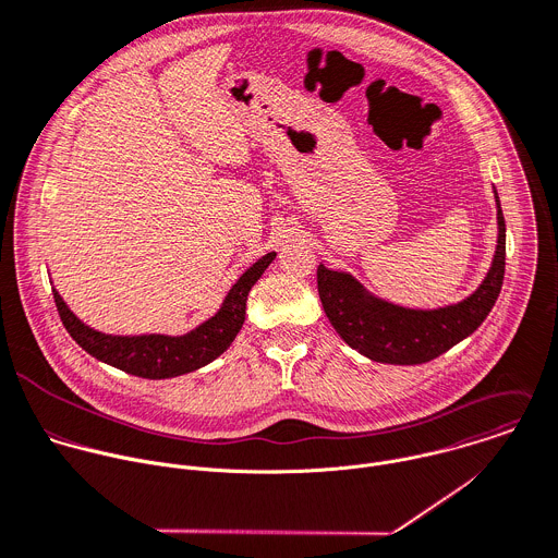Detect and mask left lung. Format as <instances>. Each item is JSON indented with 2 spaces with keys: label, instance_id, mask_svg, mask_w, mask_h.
Segmentation results:
<instances>
[{
  "label": "left lung",
  "instance_id": "1",
  "mask_svg": "<svg viewBox=\"0 0 558 558\" xmlns=\"http://www.w3.org/2000/svg\"><path fill=\"white\" fill-rule=\"evenodd\" d=\"M498 202V247L483 284L463 302L437 311H411L372 298L352 276L317 267L322 306L341 339L376 363H428L470 337L492 313L505 280L507 226Z\"/></svg>",
  "mask_w": 558,
  "mask_h": 558
}]
</instances>
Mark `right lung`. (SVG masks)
Here are the masks:
<instances>
[{"label":"right lung","instance_id":"obj_1","mask_svg":"<svg viewBox=\"0 0 558 558\" xmlns=\"http://www.w3.org/2000/svg\"><path fill=\"white\" fill-rule=\"evenodd\" d=\"M276 254H265L258 258L230 289L223 300L219 313L182 337H165V335H143V337H112L95 332L84 326L62 302V298L53 291V302L62 326L71 335V339L90 356L101 363H108L125 374L162 380L195 372L219 354H223L234 337L239 335L245 322V304L250 289L258 282L263 271Z\"/></svg>","mask_w":558,"mask_h":558}]
</instances>
